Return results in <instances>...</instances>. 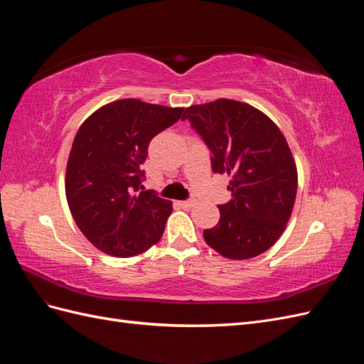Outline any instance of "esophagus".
Instances as JSON below:
<instances>
[{"instance_id": "obj_1", "label": "esophagus", "mask_w": 364, "mask_h": 364, "mask_svg": "<svg viewBox=\"0 0 364 364\" xmlns=\"http://www.w3.org/2000/svg\"><path fill=\"white\" fill-rule=\"evenodd\" d=\"M194 205H196V200H185V202H181V206H182V208H186V209L193 208Z\"/></svg>"}]
</instances>
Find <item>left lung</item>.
<instances>
[{
  "instance_id": "1",
  "label": "left lung",
  "mask_w": 364,
  "mask_h": 364,
  "mask_svg": "<svg viewBox=\"0 0 364 364\" xmlns=\"http://www.w3.org/2000/svg\"><path fill=\"white\" fill-rule=\"evenodd\" d=\"M213 153L214 173H228L232 199L218 205L217 226L203 230L209 247L229 259L269 250L293 213L297 170L279 127L257 107L218 98L185 109Z\"/></svg>"
}]
</instances>
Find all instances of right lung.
Here are the masks:
<instances>
[{
    "mask_svg": "<svg viewBox=\"0 0 364 364\" xmlns=\"http://www.w3.org/2000/svg\"><path fill=\"white\" fill-rule=\"evenodd\" d=\"M183 107L124 98L87 117L73 141L65 194L75 225L107 255L135 257L161 240L170 200L142 191L149 142L183 119Z\"/></svg>",
    "mask_w": 364,
    "mask_h": 364,
    "instance_id": "obj_1",
    "label": "right lung"
}]
</instances>
